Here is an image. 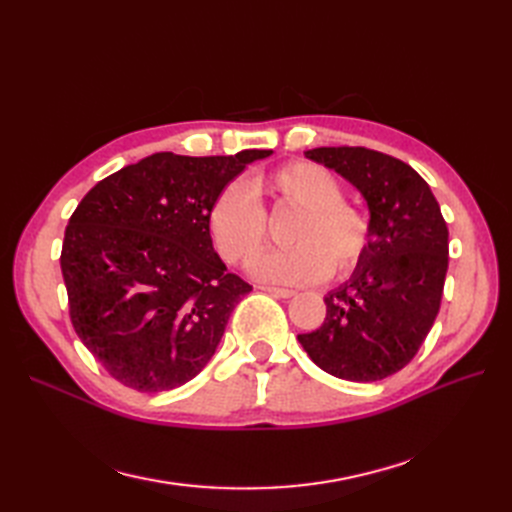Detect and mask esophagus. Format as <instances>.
Instances as JSON below:
<instances>
[{
	"mask_svg": "<svg viewBox=\"0 0 512 512\" xmlns=\"http://www.w3.org/2000/svg\"><path fill=\"white\" fill-rule=\"evenodd\" d=\"M260 290H265V292L273 294V297H277V299H290V297H294V290H288V288H275V286H260Z\"/></svg>",
	"mask_w": 512,
	"mask_h": 512,
	"instance_id": "obj_1",
	"label": "esophagus"
}]
</instances>
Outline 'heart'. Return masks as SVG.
Here are the masks:
<instances>
[{
  "label": "heart",
  "instance_id": "b5f03b06",
  "mask_svg": "<svg viewBox=\"0 0 512 512\" xmlns=\"http://www.w3.org/2000/svg\"><path fill=\"white\" fill-rule=\"evenodd\" d=\"M256 192L301 209L292 224L290 250L256 258L250 271L273 284H312L333 273L346 277L361 265L371 245L369 215L344 200L339 179L322 164L297 160L267 179L232 181L215 196L209 230L228 262H247L267 241V211Z\"/></svg>",
  "mask_w": 512,
  "mask_h": 512
}]
</instances>
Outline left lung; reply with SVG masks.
<instances>
[{
    "instance_id": "obj_1",
    "label": "left lung",
    "mask_w": 512,
    "mask_h": 512,
    "mask_svg": "<svg viewBox=\"0 0 512 512\" xmlns=\"http://www.w3.org/2000/svg\"><path fill=\"white\" fill-rule=\"evenodd\" d=\"M305 158L333 168L365 198L371 245L350 280L331 290L322 327L299 342L327 374L374 382L406 367L438 316L448 228L412 166L365 147H318Z\"/></svg>"
}]
</instances>
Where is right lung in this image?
Returning a JSON list of instances; mask_svg holds the SVG:
<instances>
[{
    "instance_id": "1",
    "label": "right lung",
    "mask_w": 512,
    "mask_h": 512,
    "mask_svg": "<svg viewBox=\"0 0 512 512\" xmlns=\"http://www.w3.org/2000/svg\"><path fill=\"white\" fill-rule=\"evenodd\" d=\"M271 153H153L96 183L76 207L61 247L70 320L115 380L162 393L211 361L252 286L215 254L209 209L247 164Z\"/></svg>"
}]
</instances>
